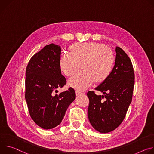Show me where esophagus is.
<instances>
[{
  "label": "esophagus",
  "instance_id": "34e87169",
  "mask_svg": "<svg viewBox=\"0 0 154 154\" xmlns=\"http://www.w3.org/2000/svg\"><path fill=\"white\" fill-rule=\"evenodd\" d=\"M75 92H76V95H78H78H81L84 94V92H82V91H78V90H76V91H75Z\"/></svg>",
  "mask_w": 154,
  "mask_h": 154
}]
</instances>
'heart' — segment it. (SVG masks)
Returning <instances> with one entry per match:
<instances>
[{
    "label": "heart",
    "mask_w": 154,
    "mask_h": 154,
    "mask_svg": "<svg viewBox=\"0 0 154 154\" xmlns=\"http://www.w3.org/2000/svg\"><path fill=\"white\" fill-rule=\"evenodd\" d=\"M70 53H63L59 59L60 70L66 76L75 74L68 84L77 90H84L95 81L106 80L113 70L115 56L112 51L100 43H77L70 47Z\"/></svg>",
    "instance_id": "b5f03b06"
}]
</instances>
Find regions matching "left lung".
Wrapping results in <instances>:
<instances>
[{
	"label": "left lung",
	"mask_w": 154,
	"mask_h": 154,
	"mask_svg": "<svg viewBox=\"0 0 154 154\" xmlns=\"http://www.w3.org/2000/svg\"><path fill=\"white\" fill-rule=\"evenodd\" d=\"M116 52L112 73L95 89L104 95H97L94 91L87 93L89 120L101 133L110 132L121 125L132 100L134 73L131 61L121 48L116 46Z\"/></svg>",
	"instance_id": "obj_1"
}]
</instances>
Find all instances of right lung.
<instances>
[{
	"label": "right lung",
	"instance_id": "1",
	"mask_svg": "<svg viewBox=\"0 0 154 154\" xmlns=\"http://www.w3.org/2000/svg\"><path fill=\"white\" fill-rule=\"evenodd\" d=\"M61 48L51 43L30 59L26 70L25 98L29 114L39 127L49 130L59 125L65 112L76 98L70 88L55 94L66 84L59 66Z\"/></svg>",
	"mask_w": 154,
	"mask_h": 154
}]
</instances>
